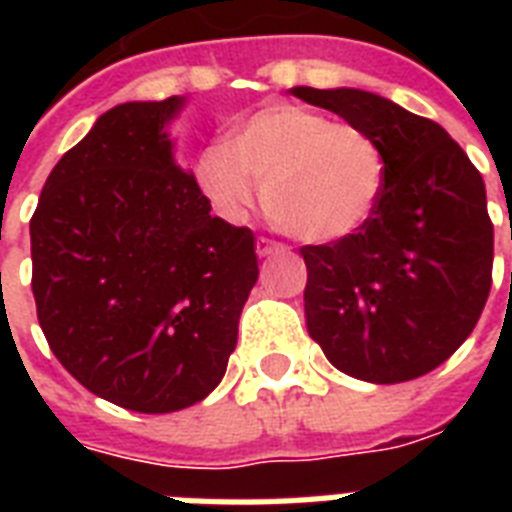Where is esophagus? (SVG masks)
Instances as JSON below:
<instances>
[{
	"instance_id": "1",
	"label": "esophagus",
	"mask_w": 512,
	"mask_h": 512,
	"mask_svg": "<svg viewBox=\"0 0 512 512\" xmlns=\"http://www.w3.org/2000/svg\"><path fill=\"white\" fill-rule=\"evenodd\" d=\"M276 252H284V244H279V241H273V239H265V236L257 239V255L268 257V255H276Z\"/></svg>"
}]
</instances>
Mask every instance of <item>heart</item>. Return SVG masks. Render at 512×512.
Returning <instances> with one entry per match:
<instances>
[{"instance_id":"1","label":"heart","mask_w":512,"mask_h":512,"mask_svg":"<svg viewBox=\"0 0 512 512\" xmlns=\"http://www.w3.org/2000/svg\"><path fill=\"white\" fill-rule=\"evenodd\" d=\"M385 151L372 132L316 108L271 103L225 132L196 162V183L220 215L241 220L263 180L265 212L311 244L348 239L366 225L385 188Z\"/></svg>"}]
</instances>
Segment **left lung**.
Instances as JSON below:
<instances>
[{"label": "left lung", "instance_id": "8db88e82", "mask_svg": "<svg viewBox=\"0 0 512 512\" xmlns=\"http://www.w3.org/2000/svg\"><path fill=\"white\" fill-rule=\"evenodd\" d=\"M292 95L366 127L388 164L361 231L300 249L308 335L356 380L393 385L433 372L468 340L492 289L484 177L441 124L393 100L350 87Z\"/></svg>", "mask_w": 512, "mask_h": 512}]
</instances>
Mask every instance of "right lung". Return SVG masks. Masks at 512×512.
<instances>
[{"label":"right lung","instance_id":"obj_1","mask_svg":"<svg viewBox=\"0 0 512 512\" xmlns=\"http://www.w3.org/2000/svg\"><path fill=\"white\" fill-rule=\"evenodd\" d=\"M185 98L122 103L63 154L31 217L36 316L66 372L143 414L207 398L257 281L255 233L209 215L167 124Z\"/></svg>","mask_w":512,"mask_h":512}]
</instances>
